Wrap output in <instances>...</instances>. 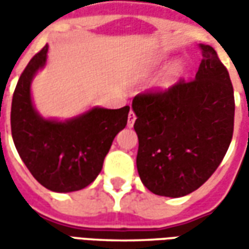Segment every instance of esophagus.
I'll list each match as a JSON object with an SVG mask.
<instances>
[{
    "label": "esophagus",
    "mask_w": 249,
    "mask_h": 249,
    "mask_svg": "<svg viewBox=\"0 0 249 249\" xmlns=\"http://www.w3.org/2000/svg\"><path fill=\"white\" fill-rule=\"evenodd\" d=\"M136 113L133 112V110H130V113H129V118H127V126L129 127H133V124H134V122H136Z\"/></svg>",
    "instance_id": "obj_1"
}]
</instances>
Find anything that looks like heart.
I'll list each match as a JSON object with an SVG mask.
<instances>
[{
    "label": "heart",
    "instance_id": "b5f03b06",
    "mask_svg": "<svg viewBox=\"0 0 249 249\" xmlns=\"http://www.w3.org/2000/svg\"><path fill=\"white\" fill-rule=\"evenodd\" d=\"M183 71H184V68H183L181 63H175L173 66H170L167 69V72L165 73L163 79H162V83H160L162 87H170V86H173L181 77Z\"/></svg>",
    "mask_w": 249,
    "mask_h": 249
}]
</instances>
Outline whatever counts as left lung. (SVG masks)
Here are the masks:
<instances>
[{
	"label": "left lung",
	"instance_id": "1",
	"mask_svg": "<svg viewBox=\"0 0 249 249\" xmlns=\"http://www.w3.org/2000/svg\"><path fill=\"white\" fill-rule=\"evenodd\" d=\"M196 79L134 97L137 170L162 196H184L202 186L225 158L234 129V91L211 45L199 44Z\"/></svg>",
	"mask_w": 249,
	"mask_h": 249
}]
</instances>
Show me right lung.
Here are the masks:
<instances>
[{
    "mask_svg": "<svg viewBox=\"0 0 249 249\" xmlns=\"http://www.w3.org/2000/svg\"><path fill=\"white\" fill-rule=\"evenodd\" d=\"M48 45L27 63L12 98L11 130L15 147L33 177L55 193L77 191L100 175L112 141L127 124L130 107L92 108L77 118L44 119L34 109L30 84L47 62Z\"/></svg>",
    "mask_w": 249,
    "mask_h": 249,
    "instance_id": "1",
    "label": "right lung"
}]
</instances>
